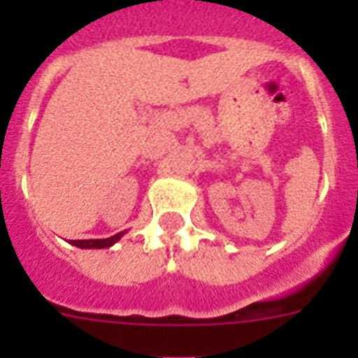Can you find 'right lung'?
<instances>
[{
  "instance_id": "add662e5",
  "label": "right lung",
  "mask_w": 358,
  "mask_h": 358,
  "mask_svg": "<svg viewBox=\"0 0 358 358\" xmlns=\"http://www.w3.org/2000/svg\"><path fill=\"white\" fill-rule=\"evenodd\" d=\"M125 233H118L115 236H109V238H100V240H69L73 245H77L80 249H106L110 248L113 243L118 242Z\"/></svg>"
}]
</instances>
